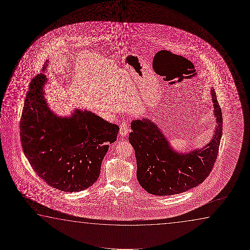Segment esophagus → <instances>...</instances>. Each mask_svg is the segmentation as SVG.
I'll list each match as a JSON object with an SVG mask.
<instances>
[{"label": "esophagus", "instance_id": "34e87169", "mask_svg": "<svg viewBox=\"0 0 250 250\" xmlns=\"http://www.w3.org/2000/svg\"><path fill=\"white\" fill-rule=\"evenodd\" d=\"M120 134L121 136H126L127 133H128V131H129V126H128V125L125 122H124V123L121 124L120 125Z\"/></svg>", "mask_w": 250, "mask_h": 250}]
</instances>
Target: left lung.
<instances>
[{
    "instance_id": "left-lung-1",
    "label": "left lung",
    "mask_w": 250,
    "mask_h": 250,
    "mask_svg": "<svg viewBox=\"0 0 250 250\" xmlns=\"http://www.w3.org/2000/svg\"><path fill=\"white\" fill-rule=\"evenodd\" d=\"M215 130L202 147L180 153L174 150L157 124L142 118L131 121L129 136L137 159V177L141 186L154 195H172L202 184L212 171L222 137L221 108L211 89Z\"/></svg>"
}]
</instances>
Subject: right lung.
Returning <instances> with one entry per match:
<instances>
[{
	"label": "right lung",
	"mask_w": 250,
	"mask_h": 250,
	"mask_svg": "<svg viewBox=\"0 0 250 250\" xmlns=\"http://www.w3.org/2000/svg\"><path fill=\"white\" fill-rule=\"evenodd\" d=\"M42 72L30 83L21 120V139L33 170L49 186L64 192L89 188L99 178L109 144L120 127L87 109L59 116L48 106Z\"/></svg>",
	"instance_id": "obj_1"
}]
</instances>
